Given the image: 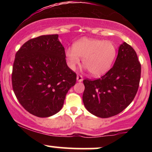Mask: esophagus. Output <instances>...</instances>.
I'll use <instances>...</instances> for the list:
<instances>
[{"mask_svg":"<svg viewBox=\"0 0 152 152\" xmlns=\"http://www.w3.org/2000/svg\"><path fill=\"white\" fill-rule=\"evenodd\" d=\"M76 79H77V81L78 82H81L83 80V76H82L81 75L78 74L77 75V77H76Z\"/></svg>","mask_w":152,"mask_h":152,"instance_id":"1","label":"esophagus"}]
</instances>
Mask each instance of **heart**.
<instances>
[{"instance_id": "obj_1", "label": "heart", "mask_w": 152, "mask_h": 152, "mask_svg": "<svg viewBox=\"0 0 152 152\" xmlns=\"http://www.w3.org/2000/svg\"><path fill=\"white\" fill-rule=\"evenodd\" d=\"M65 54L71 69L74 70L79 65L81 58L91 74L100 76L111 69L116 58V48L110 41L84 38L75 43L73 48H67Z\"/></svg>"}]
</instances>
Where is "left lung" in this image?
<instances>
[{"label": "left lung", "mask_w": 152, "mask_h": 152, "mask_svg": "<svg viewBox=\"0 0 152 152\" xmlns=\"http://www.w3.org/2000/svg\"><path fill=\"white\" fill-rule=\"evenodd\" d=\"M141 64L135 50L124 42L118 48L114 65L99 79L83 80V102L91 114L109 118L124 110L139 88Z\"/></svg>", "instance_id": "1"}]
</instances>
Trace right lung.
<instances>
[{"mask_svg":"<svg viewBox=\"0 0 152 152\" xmlns=\"http://www.w3.org/2000/svg\"><path fill=\"white\" fill-rule=\"evenodd\" d=\"M58 35H46L24 43L15 54L12 85L19 103L38 117H48L62 109L66 95L76 81L67 66Z\"/></svg>","mask_w":152,"mask_h":152,"instance_id":"obj_1","label":"right lung"}]
</instances>
